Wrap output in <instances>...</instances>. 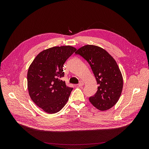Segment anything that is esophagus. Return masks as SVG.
I'll list each match as a JSON object with an SVG mask.
<instances>
[{
    "instance_id": "34e87169",
    "label": "esophagus",
    "mask_w": 149,
    "mask_h": 149,
    "mask_svg": "<svg viewBox=\"0 0 149 149\" xmlns=\"http://www.w3.org/2000/svg\"><path fill=\"white\" fill-rule=\"evenodd\" d=\"M84 82H83L82 81H80L79 82V84H78V86H79V87H81V86H84Z\"/></svg>"
}]
</instances>
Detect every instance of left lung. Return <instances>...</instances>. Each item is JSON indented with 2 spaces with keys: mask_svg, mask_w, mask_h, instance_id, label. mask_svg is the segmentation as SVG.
Here are the masks:
<instances>
[{
  "mask_svg": "<svg viewBox=\"0 0 149 149\" xmlns=\"http://www.w3.org/2000/svg\"><path fill=\"white\" fill-rule=\"evenodd\" d=\"M90 64L95 77L98 90L89 100L93 106L101 111L107 110L117 102L121 95L123 79L114 59L103 48L87 45L75 52Z\"/></svg>",
  "mask_w": 149,
  "mask_h": 149,
  "instance_id": "obj_1",
  "label": "left lung"
}]
</instances>
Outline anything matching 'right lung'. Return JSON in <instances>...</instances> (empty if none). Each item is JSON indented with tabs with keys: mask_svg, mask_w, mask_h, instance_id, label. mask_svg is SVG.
Here are the masks:
<instances>
[{
	"mask_svg": "<svg viewBox=\"0 0 149 149\" xmlns=\"http://www.w3.org/2000/svg\"><path fill=\"white\" fill-rule=\"evenodd\" d=\"M77 50L71 46L54 47L40 52L29 67L27 81L29 96L48 114L59 111L67 102L72 88L61 80L63 65Z\"/></svg>",
	"mask_w": 149,
	"mask_h": 149,
	"instance_id": "obj_1",
	"label": "right lung"
}]
</instances>
